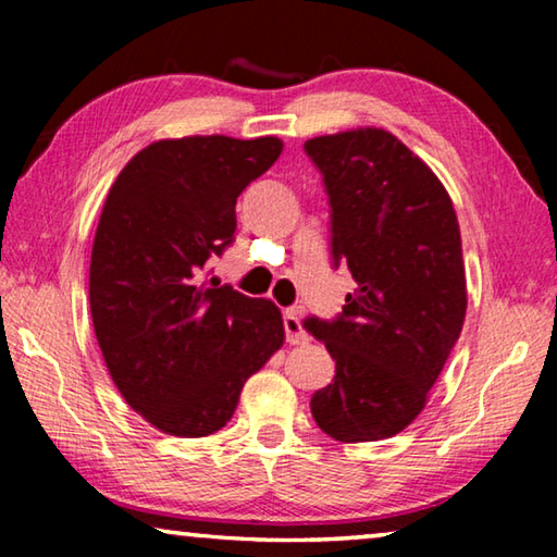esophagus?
<instances>
[{"instance_id": "34e87169", "label": "esophagus", "mask_w": 557, "mask_h": 557, "mask_svg": "<svg viewBox=\"0 0 557 557\" xmlns=\"http://www.w3.org/2000/svg\"><path fill=\"white\" fill-rule=\"evenodd\" d=\"M285 334H287V342L292 346H299V344L309 342V334L305 332V326H301V319H299L297 312L285 314Z\"/></svg>"}]
</instances>
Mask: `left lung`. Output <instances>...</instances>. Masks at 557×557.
<instances>
[{
	"mask_svg": "<svg viewBox=\"0 0 557 557\" xmlns=\"http://www.w3.org/2000/svg\"><path fill=\"white\" fill-rule=\"evenodd\" d=\"M305 149L324 174L334 260L356 280L336 322H305L336 361L334 383L309 408L338 442L393 437L425 410L465 326L455 206L437 174L383 127L312 137Z\"/></svg>",
	"mask_w": 557,
	"mask_h": 557,
	"instance_id": "obj_1",
	"label": "left lung"
}]
</instances>
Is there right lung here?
Masks as SVG:
<instances>
[{
  "instance_id": "add662e5",
  "label": "right lung",
  "mask_w": 557,
  "mask_h": 557,
  "mask_svg": "<svg viewBox=\"0 0 557 557\" xmlns=\"http://www.w3.org/2000/svg\"><path fill=\"white\" fill-rule=\"evenodd\" d=\"M282 139H157L112 182L90 252V317L115 388L174 437L219 432L252 373L285 344L272 299L206 287L231 245L235 201Z\"/></svg>"
}]
</instances>
